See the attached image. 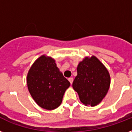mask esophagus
Segmentation results:
<instances>
[{"instance_id":"34e87169","label":"esophagus","mask_w":132,"mask_h":132,"mask_svg":"<svg viewBox=\"0 0 132 132\" xmlns=\"http://www.w3.org/2000/svg\"><path fill=\"white\" fill-rule=\"evenodd\" d=\"M68 81H69L70 84H72V82H73V78H72V77H70V78L68 79Z\"/></svg>"}]
</instances>
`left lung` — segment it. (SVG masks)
Segmentation results:
<instances>
[{
    "mask_svg": "<svg viewBox=\"0 0 132 132\" xmlns=\"http://www.w3.org/2000/svg\"><path fill=\"white\" fill-rule=\"evenodd\" d=\"M110 86V76L105 66L95 56L79 63L72 88L85 105L95 106L103 100Z\"/></svg>",
    "mask_w": 132,
    "mask_h": 132,
    "instance_id": "left-lung-1",
    "label": "left lung"
}]
</instances>
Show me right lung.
I'll return each mask as SVG.
<instances>
[{
  "label": "right lung",
  "instance_id": "obj_1",
  "mask_svg": "<svg viewBox=\"0 0 132 132\" xmlns=\"http://www.w3.org/2000/svg\"><path fill=\"white\" fill-rule=\"evenodd\" d=\"M27 84L36 103L48 110L60 106L70 85L57 67L55 60L45 55L38 58L30 68Z\"/></svg>",
  "mask_w": 132,
  "mask_h": 132
}]
</instances>
